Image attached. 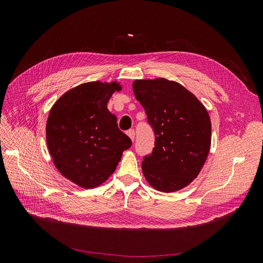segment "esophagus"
Returning <instances> with one entry per match:
<instances>
[{"mask_svg": "<svg viewBox=\"0 0 263 263\" xmlns=\"http://www.w3.org/2000/svg\"><path fill=\"white\" fill-rule=\"evenodd\" d=\"M127 135H128L129 138H130L133 141L135 140V130H134V129H129V130H127Z\"/></svg>", "mask_w": 263, "mask_h": 263, "instance_id": "obj_1", "label": "esophagus"}]
</instances>
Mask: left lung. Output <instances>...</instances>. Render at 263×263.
Returning a JSON list of instances; mask_svg holds the SVG:
<instances>
[{"label": "left lung", "instance_id": "8db88e82", "mask_svg": "<svg viewBox=\"0 0 263 263\" xmlns=\"http://www.w3.org/2000/svg\"><path fill=\"white\" fill-rule=\"evenodd\" d=\"M133 90L155 133V147L142 158L146 180L162 192L186 186L210 153L208 110L184 86L163 78L136 80Z\"/></svg>", "mask_w": 263, "mask_h": 263}]
</instances>
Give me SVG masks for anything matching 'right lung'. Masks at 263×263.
Listing matches in <instances>:
<instances>
[{"label":"right lung","mask_w":263,"mask_h":263,"mask_svg":"<svg viewBox=\"0 0 263 263\" xmlns=\"http://www.w3.org/2000/svg\"><path fill=\"white\" fill-rule=\"evenodd\" d=\"M116 90H121L116 82L80 84L63 94L49 113L46 137L53 163L63 177L82 187L104 182L132 146L107 109Z\"/></svg>","instance_id":"obj_1"}]
</instances>
